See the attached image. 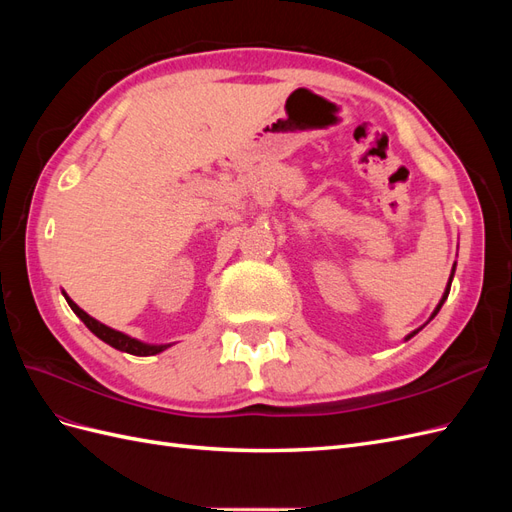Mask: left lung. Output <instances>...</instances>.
I'll list each match as a JSON object with an SVG mask.
<instances>
[{
    "instance_id": "1",
    "label": "left lung",
    "mask_w": 512,
    "mask_h": 512,
    "mask_svg": "<svg viewBox=\"0 0 512 512\" xmlns=\"http://www.w3.org/2000/svg\"><path fill=\"white\" fill-rule=\"evenodd\" d=\"M453 273H455V267H453ZM451 280H453V275H451ZM448 290H451V282H448V288H446V292H444V297H442V301H440V305H438V307H436V312H433V314H431V318H433V316H436V314H438V312H440V307H442V305H444V301H446V297H448ZM418 331H421V329H416V331H414V333H410V335H408V337H406V339H410V337H414V335H416V333H418Z\"/></svg>"
}]
</instances>
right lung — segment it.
I'll return each mask as SVG.
<instances>
[{"label":"right lung","mask_w":512,"mask_h":512,"mask_svg":"<svg viewBox=\"0 0 512 512\" xmlns=\"http://www.w3.org/2000/svg\"><path fill=\"white\" fill-rule=\"evenodd\" d=\"M64 297H66V294H64ZM66 301H68V305L72 307V312L85 322V327H87L91 333L98 335V337L102 339V342H106L108 346H113V348H117V350H121V352L136 354V356H149V354H158V352H162V350L168 348V346H149V344H143V342H136V339H132V337H128V335H123V333H119V331H115V329H111V327H106V324H102V322L91 318L89 314H85L83 309H81L79 305H76L70 297H66Z\"/></svg>","instance_id":"right-lung-1"}]
</instances>
